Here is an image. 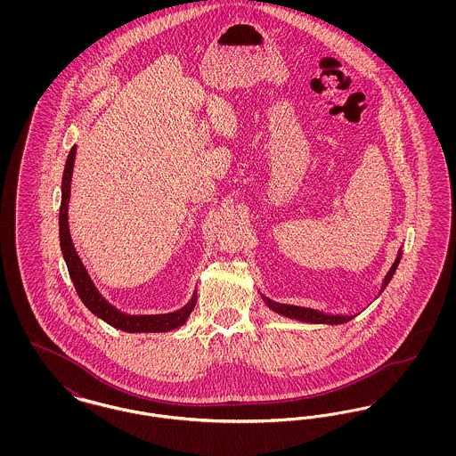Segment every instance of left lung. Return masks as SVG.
<instances>
[{
    "label": "left lung",
    "mask_w": 456,
    "mask_h": 456,
    "mask_svg": "<svg viewBox=\"0 0 456 456\" xmlns=\"http://www.w3.org/2000/svg\"><path fill=\"white\" fill-rule=\"evenodd\" d=\"M400 260H402V249L398 251L396 260L391 265L390 272L387 273V277H385V281L381 283V289H379L378 294H381V292L387 289V285L390 283L393 275H395V272H396V266H398ZM261 297H263V301H265V304H266L272 311H275V313H279V314H282V316H287V318H290V320H299V322H304V323L342 325V323H347L352 318L357 316V314H328V313H322V311H318V309L292 305V304L275 303V301H272V299H268V297H265V296H261Z\"/></svg>",
    "instance_id": "1"
}]
</instances>
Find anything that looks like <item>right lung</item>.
<instances>
[{
	"label": "right lung",
	"mask_w": 456,
	"mask_h": 456,
	"mask_svg": "<svg viewBox=\"0 0 456 456\" xmlns=\"http://www.w3.org/2000/svg\"><path fill=\"white\" fill-rule=\"evenodd\" d=\"M77 147H71L66 159L65 173H63V183H61V207H60V244L61 253L69 272V279L77 289L78 297L82 303L87 305L88 309L101 320H104L108 325L114 326L118 330L128 331V333H157V331H171L177 326L186 323L188 316L191 314L196 304V290L190 303L183 305L181 309L167 313V314H126L116 309L112 304H109L102 297V294L97 290V287L92 282L88 275L87 268L80 260L73 240L69 236L68 227V201H69V191H71V175H73V164H75Z\"/></svg>",
	"instance_id": "obj_1"
}]
</instances>
